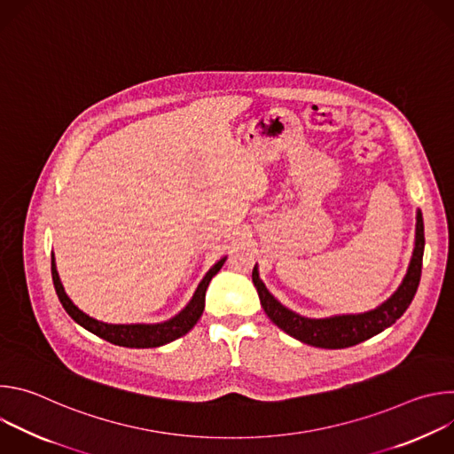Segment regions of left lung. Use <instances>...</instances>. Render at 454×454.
Masks as SVG:
<instances>
[{
	"mask_svg": "<svg viewBox=\"0 0 454 454\" xmlns=\"http://www.w3.org/2000/svg\"><path fill=\"white\" fill-rule=\"evenodd\" d=\"M424 219L422 212L417 210V224H415V247L411 253V261L408 271L395 289V293L386 298L375 309L357 312V314H334L327 317H307L301 316L286 305H282L266 287L258 275V266L253 268V284L256 287L258 298L278 329L294 340L317 347V348H347L354 347L384 329L392 327L394 323L406 312L410 307L422 273V256H424Z\"/></svg>",
	"mask_w": 454,
	"mask_h": 454,
	"instance_id": "1",
	"label": "left lung"
}]
</instances>
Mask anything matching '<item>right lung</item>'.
I'll list each match as a JSON object with an SVG mask.
<instances>
[{"label":"right lung","instance_id":"add662e5","mask_svg":"<svg viewBox=\"0 0 454 454\" xmlns=\"http://www.w3.org/2000/svg\"><path fill=\"white\" fill-rule=\"evenodd\" d=\"M226 262V256H223L221 261H217L208 273L203 277L200 282L196 293L190 298V301L172 317L160 321V323H106L100 319L91 317L84 310H81L67 294L62 287V282L57 273L55 266V256L51 253V278H53V287L55 293L74 321H77L81 327L90 331L91 334L118 345V347H127V348H153V347H161L167 345L181 336H184L196 323L200 321L203 310H205V294L207 289L212 282V278L221 271L223 264Z\"/></svg>","mask_w":454,"mask_h":454}]
</instances>
